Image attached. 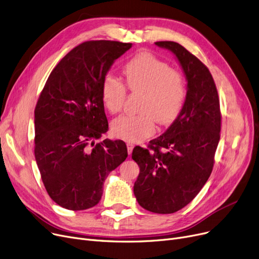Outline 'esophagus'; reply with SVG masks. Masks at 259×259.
Returning a JSON list of instances; mask_svg holds the SVG:
<instances>
[{
  "mask_svg": "<svg viewBox=\"0 0 259 259\" xmlns=\"http://www.w3.org/2000/svg\"><path fill=\"white\" fill-rule=\"evenodd\" d=\"M126 146H127V153H128V155H131L133 152V149H134V144L132 142H127Z\"/></svg>",
  "mask_w": 259,
  "mask_h": 259,
  "instance_id": "esophagus-1",
  "label": "esophagus"
}]
</instances>
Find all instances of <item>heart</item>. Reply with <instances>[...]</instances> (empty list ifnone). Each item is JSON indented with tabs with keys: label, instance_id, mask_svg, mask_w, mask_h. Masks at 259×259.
Here are the masks:
<instances>
[{
	"label": "heart",
	"instance_id": "obj_1",
	"mask_svg": "<svg viewBox=\"0 0 259 259\" xmlns=\"http://www.w3.org/2000/svg\"><path fill=\"white\" fill-rule=\"evenodd\" d=\"M127 89L142 94L139 115H123L114 120L112 130L116 137L137 142L155 132V121L167 125L179 115L186 99V81L182 73L143 52L135 56L123 67ZM104 107L116 114L122 109L126 97L125 86L113 76H106L101 86Z\"/></svg>",
	"mask_w": 259,
	"mask_h": 259
}]
</instances>
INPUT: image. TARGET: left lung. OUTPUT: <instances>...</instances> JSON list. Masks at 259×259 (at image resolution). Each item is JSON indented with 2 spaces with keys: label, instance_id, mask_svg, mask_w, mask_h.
I'll use <instances>...</instances> for the list:
<instances>
[{
  "label": "left lung",
  "instance_id": "obj_1",
  "mask_svg": "<svg viewBox=\"0 0 259 259\" xmlns=\"http://www.w3.org/2000/svg\"><path fill=\"white\" fill-rule=\"evenodd\" d=\"M173 53L183 70L187 96L177 118L151 141L136 146L132 158L140 173L134 194L145 210L171 214L189 204L210 177L220 140V106L210 70L180 44L155 43Z\"/></svg>",
  "mask_w": 259,
  "mask_h": 259
}]
</instances>
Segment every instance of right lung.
<instances>
[{"mask_svg": "<svg viewBox=\"0 0 259 259\" xmlns=\"http://www.w3.org/2000/svg\"><path fill=\"white\" fill-rule=\"evenodd\" d=\"M132 45L105 40L78 45L51 72L36 103V165L48 195L67 210L95 206L106 177L127 157L122 140H96L108 131L102 82Z\"/></svg>", "mask_w": 259, "mask_h": 259, "instance_id": "add662e5", "label": "right lung"}]
</instances>
